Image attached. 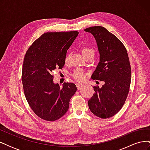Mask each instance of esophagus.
<instances>
[{
	"label": "esophagus",
	"mask_w": 150,
	"mask_h": 150,
	"mask_svg": "<svg viewBox=\"0 0 150 150\" xmlns=\"http://www.w3.org/2000/svg\"><path fill=\"white\" fill-rule=\"evenodd\" d=\"M76 86H77V89H78V90H79V89H81V88H82L83 87L84 85H83V84H77Z\"/></svg>",
	"instance_id": "obj_1"
}]
</instances>
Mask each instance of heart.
I'll return each mask as SVG.
<instances>
[{"mask_svg":"<svg viewBox=\"0 0 150 150\" xmlns=\"http://www.w3.org/2000/svg\"><path fill=\"white\" fill-rule=\"evenodd\" d=\"M82 52H83V54L84 56L88 55V54H89L90 53H94V50L92 48L89 47H83ZM70 56H71V53L66 54V55L64 58V60H65L66 62H67L68 61H69V59H70ZM72 76L76 80H77L78 81H83L84 77H85V73L83 70H81L80 69H77L73 72H72Z\"/></svg>","mask_w":150,"mask_h":150,"instance_id":"1","label":"heart"}]
</instances>
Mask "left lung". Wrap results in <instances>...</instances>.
<instances>
[{
    "label": "left lung",
    "instance_id": "1",
    "mask_svg": "<svg viewBox=\"0 0 150 150\" xmlns=\"http://www.w3.org/2000/svg\"><path fill=\"white\" fill-rule=\"evenodd\" d=\"M84 30L94 35L100 54L91 78L104 81L101 88L93 86L89 108L96 116L109 118L120 111L129 91L131 69L128 52L121 40L104 27H90Z\"/></svg>",
    "mask_w": 150,
    "mask_h": 150
}]
</instances>
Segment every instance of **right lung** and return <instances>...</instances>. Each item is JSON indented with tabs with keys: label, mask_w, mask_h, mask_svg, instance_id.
I'll list each match as a JSON object with an SVG mask.
<instances>
[{
	"label": "right lung",
	"mask_w": 150,
	"mask_h": 150,
	"mask_svg": "<svg viewBox=\"0 0 150 150\" xmlns=\"http://www.w3.org/2000/svg\"><path fill=\"white\" fill-rule=\"evenodd\" d=\"M78 31L43 34L25 54L22 81L25 98L40 118L54 121L64 116L77 91L75 84H54L52 71L64 65L67 50L78 36Z\"/></svg>",
	"instance_id": "add662e5"
}]
</instances>
